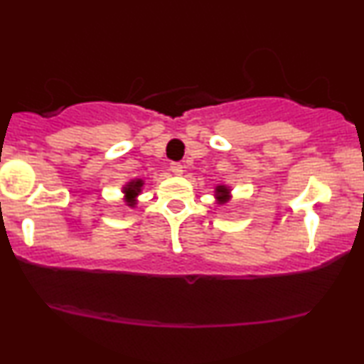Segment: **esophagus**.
<instances>
[{
    "mask_svg": "<svg viewBox=\"0 0 364 364\" xmlns=\"http://www.w3.org/2000/svg\"><path fill=\"white\" fill-rule=\"evenodd\" d=\"M171 171L176 173V176H182L183 173V166L181 162H172L171 164Z\"/></svg>",
    "mask_w": 364,
    "mask_h": 364,
    "instance_id": "34e87169",
    "label": "esophagus"
}]
</instances>
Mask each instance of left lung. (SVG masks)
I'll list each match as a JSON object with an SVG mask.
<instances>
[{
    "mask_svg": "<svg viewBox=\"0 0 364 364\" xmlns=\"http://www.w3.org/2000/svg\"><path fill=\"white\" fill-rule=\"evenodd\" d=\"M217 196L220 198V202H227V197H228V188L225 186H218L217 188Z\"/></svg>",
    "mask_w": 364,
    "mask_h": 364,
    "instance_id": "obj_1",
    "label": "left lung"
}]
</instances>
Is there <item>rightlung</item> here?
Segmentation results:
<instances>
[{"label": "right lung", "instance_id": "add662e5", "mask_svg": "<svg viewBox=\"0 0 364 364\" xmlns=\"http://www.w3.org/2000/svg\"><path fill=\"white\" fill-rule=\"evenodd\" d=\"M142 186H144L142 181H132V182H129L126 187H124V192H126L129 205H134V203H136V197L139 196V192H141Z\"/></svg>", "mask_w": 364, "mask_h": 364}]
</instances>
